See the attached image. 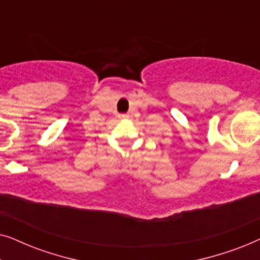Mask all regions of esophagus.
I'll list each match as a JSON object with an SVG mask.
<instances>
[{
	"label": "esophagus",
	"instance_id": "1",
	"mask_svg": "<svg viewBox=\"0 0 260 260\" xmlns=\"http://www.w3.org/2000/svg\"><path fill=\"white\" fill-rule=\"evenodd\" d=\"M119 117H120V118H127L129 116H127L126 113H123V115H119Z\"/></svg>",
	"mask_w": 260,
	"mask_h": 260
}]
</instances>
